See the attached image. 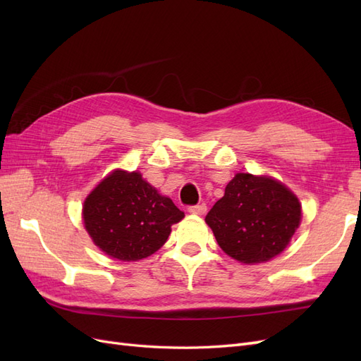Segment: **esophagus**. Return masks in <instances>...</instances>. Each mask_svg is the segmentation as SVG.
<instances>
[{
  "label": "esophagus",
  "instance_id": "1",
  "mask_svg": "<svg viewBox=\"0 0 361 361\" xmlns=\"http://www.w3.org/2000/svg\"><path fill=\"white\" fill-rule=\"evenodd\" d=\"M207 211V206L204 203L202 204H195V206H190L188 207V212L192 215H204Z\"/></svg>",
  "mask_w": 361,
  "mask_h": 361
}]
</instances>
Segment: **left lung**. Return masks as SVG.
<instances>
[{
  "instance_id": "1",
  "label": "left lung",
  "mask_w": 361,
  "mask_h": 361,
  "mask_svg": "<svg viewBox=\"0 0 361 361\" xmlns=\"http://www.w3.org/2000/svg\"><path fill=\"white\" fill-rule=\"evenodd\" d=\"M301 215L298 197L285 183L271 176L236 173L204 221L226 255L256 265L274 259L289 245Z\"/></svg>"
}]
</instances>
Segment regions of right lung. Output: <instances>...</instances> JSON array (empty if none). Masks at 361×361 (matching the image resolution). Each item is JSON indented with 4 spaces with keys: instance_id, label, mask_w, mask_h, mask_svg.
I'll return each mask as SVG.
<instances>
[{
    "instance_id": "right-lung-1",
    "label": "right lung",
    "mask_w": 361,
    "mask_h": 361,
    "mask_svg": "<svg viewBox=\"0 0 361 361\" xmlns=\"http://www.w3.org/2000/svg\"><path fill=\"white\" fill-rule=\"evenodd\" d=\"M183 216L140 171L120 169L97 183L82 204V223L93 244L122 262L154 255Z\"/></svg>"
}]
</instances>
